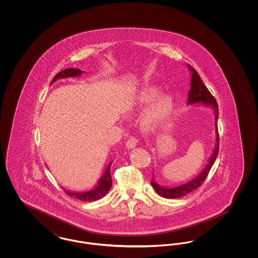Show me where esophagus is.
<instances>
[{"label":"esophagus","instance_id":"34e87169","mask_svg":"<svg viewBox=\"0 0 258 258\" xmlns=\"http://www.w3.org/2000/svg\"><path fill=\"white\" fill-rule=\"evenodd\" d=\"M137 141H138V139L135 137V136H131L128 139H127V141L125 142V146L127 148H130V149H132V148H135L136 146V144H137Z\"/></svg>","mask_w":258,"mask_h":258}]
</instances>
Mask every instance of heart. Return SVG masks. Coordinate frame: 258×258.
<instances>
[{"mask_svg": "<svg viewBox=\"0 0 258 258\" xmlns=\"http://www.w3.org/2000/svg\"><path fill=\"white\" fill-rule=\"evenodd\" d=\"M160 94L161 91L159 87H147L140 93L137 100L141 105L146 106L158 98ZM173 109L174 98L170 95H163L144 113L142 117V123L147 128H156L169 118Z\"/></svg>", "mask_w": 258, "mask_h": 258, "instance_id": "obj_1", "label": "heart"}]
</instances>
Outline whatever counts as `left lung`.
<instances>
[{"mask_svg":"<svg viewBox=\"0 0 258 258\" xmlns=\"http://www.w3.org/2000/svg\"><path fill=\"white\" fill-rule=\"evenodd\" d=\"M189 67V66H188ZM190 71L192 72V76H191V82H190V90L188 92V98H187V102L189 104L192 103H204V104H208L212 105L214 111H215V117H216V148L215 151L211 157V159L209 160V163L207 166L205 167V169L202 171V173L197 177L196 179L191 180L190 182L186 183V184L176 186V187H171V188H167V187H162L159 184H157L154 180V178H152L151 184L154 187L155 191L164 198H178V197H182L191 192L192 190L197 189V187H199L201 184H203V182L206 180L207 176H208L209 171L212 168L215 160L218 157L219 154V148H220V135H219V131H218V124L217 121L219 118V107H218V103L216 98L212 96V94L210 93L207 87L205 86V84L202 82L199 74H197V71L192 68L189 67Z\"/></svg>","mask_w":258,"mask_h":258,"instance_id":"1","label":"left lung"}]
</instances>
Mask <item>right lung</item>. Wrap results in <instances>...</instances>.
<instances>
[{"label": "right lung", "instance_id": "obj_1", "mask_svg": "<svg viewBox=\"0 0 258 258\" xmlns=\"http://www.w3.org/2000/svg\"><path fill=\"white\" fill-rule=\"evenodd\" d=\"M81 74H82V72L79 69H67V70H63V71H61L60 73L56 74L54 76V78L52 79L51 83L55 82L59 78L74 77V76H78ZM110 164L106 168V171L104 172V175L101 177L97 187L94 188L93 190H90V191H87V192H72L70 190L64 189V192L70 197H74V198H76V199L81 200V201H85V202L96 201V200H98V199L105 197L108 194V191L110 190L111 186H112Z\"/></svg>", "mask_w": 258, "mask_h": 258}]
</instances>
